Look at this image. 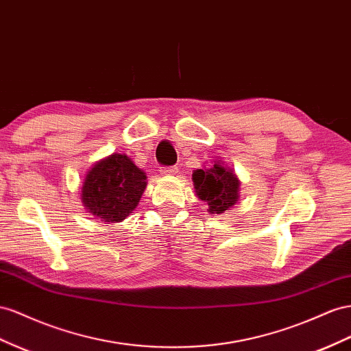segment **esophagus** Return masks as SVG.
Masks as SVG:
<instances>
[{
  "label": "esophagus",
  "mask_w": 351,
  "mask_h": 351,
  "mask_svg": "<svg viewBox=\"0 0 351 351\" xmlns=\"http://www.w3.org/2000/svg\"><path fill=\"white\" fill-rule=\"evenodd\" d=\"M177 169H178V167L173 165V167H164L160 171H162V174H165V176H171V174L177 173Z\"/></svg>",
  "instance_id": "esophagus-1"
}]
</instances>
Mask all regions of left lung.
<instances>
[{"instance_id":"obj_1","label":"left lung","mask_w":351,"mask_h":351,"mask_svg":"<svg viewBox=\"0 0 351 351\" xmlns=\"http://www.w3.org/2000/svg\"><path fill=\"white\" fill-rule=\"evenodd\" d=\"M193 183L197 197L210 205V211L221 214L238 201L239 180L232 169L214 164L210 169H196Z\"/></svg>"}]
</instances>
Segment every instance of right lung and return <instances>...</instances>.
I'll return each mask as SVG.
<instances>
[{
  "instance_id": "add662e5",
  "label": "right lung",
  "mask_w": 351,
  "mask_h": 351,
  "mask_svg": "<svg viewBox=\"0 0 351 351\" xmlns=\"http://www.w3.org/2000/svg\"><path fill=\"white\" fill-rule=\"evenodd\" d=\"M145 189V173L127 155L113 154L90 169L81 195L93 215L115 223L134 210Z\"/></svg>"
}]
</instances>
